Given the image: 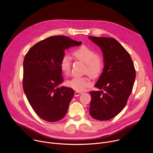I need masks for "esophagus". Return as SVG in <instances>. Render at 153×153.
Returning <instances> with one entry per match:
<instances>
[{
  "label": "esophagus",
  "instance_id": "esophagus-1",
  "mask_svg": "<svg viewBox=\"0 0 153 153\" xmlns=\"http://www.w3.org/2000/svg\"><path fill=\"white\" fill-rule=\"evenodd\" d=\"M81 94H82V93H80V92H77V91H76V92H75V93H74V96L77 97V96H80Z\"/></svg>",
  "mask_w": 153,
  "mask_h": 153
}]
</instances>
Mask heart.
<instances>
[{"mask_svg":"<svg viewBox=\"0 0 153 153\" xmlns=\"http://www.w3.org/2000/svg\"><path fill=\"white\" fill-rule=\"evenodd\" d=\"M73 56L78 60L86 64L85 72L90 77L96 78L100 75L103 68V62L94 50L82 45L73 52ZM71 64V59L68 55L65 54L62 57L59 65L60 70L64 74L67 76L70 74ZM67 84L78 92L85 91L91 85L90 80L85 77H74L67 81Z\"/></svg>","mask_w":153,"mask_h":153,"instance_id":"heart-1","label":"heart"}]
</instances>
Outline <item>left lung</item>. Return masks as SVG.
Here are the masks:
<instances>
[{
	"instance_id": "1",
	"label": "left lung",
	"mask_w": 153,
	"mask_h": 153,
	"mask_svg": "<svg viewBox=\"0 0 153 153\" xmlns=\"http://www.w3.org/2000/svg\"><path fill=\"white\" fill-rule=\"evenodd\" d=\"M101 49L104 67L92 91L90 114L99 120H110L120 113L126 105L136 79L134 63L128 51L115 39L92 37Z\"/></svg>"
}]
</instances>
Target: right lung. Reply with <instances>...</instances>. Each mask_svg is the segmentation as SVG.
Here are the masks:
<instances>
[{"label":"right lung","mask_w":153,"mask_h":153,"mask_svg":"<svg viewBox=\"0 0 153 153\" xmlns=\"http://www.w3.org/2000/svg\"><path fill=\"white\" fill-rule=\"evenodd\" d=\"M82 43L67 36H51L36 43L27 53L23 63L24 91L41 119L53 122L67 114L74 92L68 87H59L63 82L60 61L65 50Z\"/></svg>","instance_id":"right-lung-1"}]
</instances>
